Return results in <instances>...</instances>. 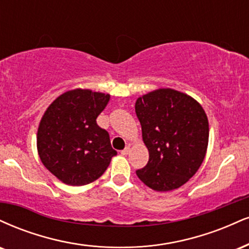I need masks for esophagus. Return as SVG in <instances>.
<instances>
[{"label":"esophagus","instance_id":"1","mask_svg":"<svg viewBox=\"0 0 249 249\" xmlns=\"http://www.w3.org/2000/svg\"><path fill=\"white\" fill-rule=\"evenodd\" d=\"M128 152H130V147H128V146H127V147H125L124 149H123L121 153H122L123 155H127Z\"/></svg>","mask_w":249,"mask_h":249}]
</instances>
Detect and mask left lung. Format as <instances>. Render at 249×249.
I'll return each mask as SVG.
<instances>
[{"instance_id": "8db88e82", "label": "left lung", "mask_w": 249, "mask_h": 249, "mask_svg": "<svg viewBox=\"0 0 249 249\" xmlns=\"http://www.w3.org/2000/svg\"><path fill=\"white\" fill-rule=\"evenodd\" d=\"M136 113L149 152L138 178L153 190L178 189L204 160L209 142L205 111L193 97L167 88L138 98Z\"/></svg>"}]
</instances>
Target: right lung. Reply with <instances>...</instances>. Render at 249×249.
<instances>
[{"label":"right lung","mask_w":249,"mask_h":249,"mask_svg":"<svg viewBox=\"0 0 249 249\" xmlns=\"http://www.w3.org/2000/svg\"><path fill=\"white\" fill-rule=\"evenodd\" d=\"M109 100V94L75 89L60 95L45 111L37 134L39 158L64 183L94 182L117 155L107 131L96 123Z\"/></svg>","instance_id":"1"}]
</instances>
